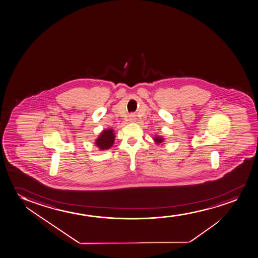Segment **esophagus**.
<instances>
[{
	"mask_svg": "<svg viewBox=\"0 0 258 258\" xmlns=\"http://www.w3.org/2000/svg\"><path fill=\"white\" fill-rule=\"evenodd\" d=\"M131 120H135V117H134V116H132V117H131Z\"/></svg>",
	"mask_w": 258,
	"mask_h": 258,
	"instance_id": "34e87169",
	"label": "esophagus"
}]
</instances>
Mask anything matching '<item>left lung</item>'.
<instances>
[{
    "mask_svg": "<svg viewBox=\"0 0 258 258\" xmlns=\"http://www.w3.org/2000/svg\"><path fill=\"white\" fill-rule=\"evenodd\" d=\"M153 140H154L155 144H157V145H159V144H164V138L162 137V136H155L154 138H153Z\"/></svg>",
    "mask_w": 258,
    "mask_h": 258,
    "instance_id": "8db88e82",
    "label": "left lung"
}]
</instances>
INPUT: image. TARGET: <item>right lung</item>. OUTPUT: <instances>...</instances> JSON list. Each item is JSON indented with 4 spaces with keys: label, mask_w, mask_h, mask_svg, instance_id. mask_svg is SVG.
Listing matches in <instances>:
<instances>
[{
    "label": "right lung",
    "mask_w": 258,
    "mask_h": 258,
    "mask_svg": "<svg viewBox=\"0 0 258 258\" xmlns=\"http://www.w3.org/2000/svg\"><path fill=\"white\" fill-rule=\"evenodd\" d=\"M114 138H115L114 130L113 128L103 130L94 142V144L99 148L100 151H106L113 146Z\"/></svg>",
    "instance_id": "add662e5"
}]
</instances>
